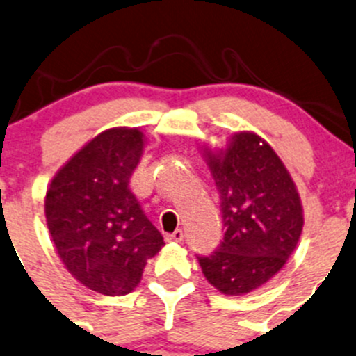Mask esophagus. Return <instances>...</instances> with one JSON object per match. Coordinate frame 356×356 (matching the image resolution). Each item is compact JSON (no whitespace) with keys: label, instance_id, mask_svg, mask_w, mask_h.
Masks as SVG:
<instances>
[{"label":"esophagus","instance_id":"1","mask_svg":"<svg viewBox=\"0 0 356 356\" xmlns=\"http://www.w3.org/2000/svg\"><path fill=\"white\" fill-rule=\"evenodd\" d=\"M165 238H167V241H170V242H181L182 238H184V232L175 230L174 234H168Z\"/></svg>","mask_w":356,"mask_h":356}]
</instances>
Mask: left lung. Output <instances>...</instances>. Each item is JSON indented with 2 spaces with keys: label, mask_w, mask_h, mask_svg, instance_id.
<instances>
[{
  "label": "left lung",
  "mask_w": 356,
  "mask_h": 356,
  "mask_svg": "<svg viewBox=\"0 0 356 356\" xmlns=\"http://www.w3.org/2000/svg\"><path fill=\"white\" fill-rule=\"evenodd\" d=\"M204 159L225 232L218 249L197 261L220 293H249L285 266L297 247L304 227L300 196L275 149L256 133H235L223 149L204 148Z\"/></svg>",
  "instance_id": "8db88e82"
}]
</instances>
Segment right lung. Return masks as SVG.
I'll use <instances>...</instances> for the list:
<instances>
[{"label":"right lung","instance_id":"obj_1","mask_svg":"<svg viewBox=\"0 0 356 356\" xmlns=\"http://www.w3.org/2000/svg\"><path fill=\"white\" fill-rule=\"evenodd\" d=\"M143 148L138 128L102 131L59 168L44 201L63 264L81 285L109 297L133 291L165 244L129 189Z\"/></svg>","mask_w":356,"mask_h":356}]
</instances>
